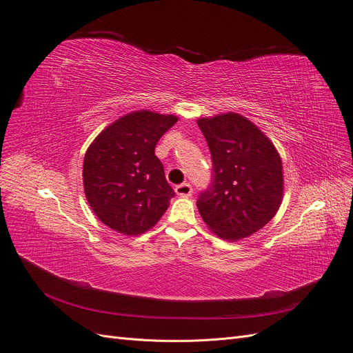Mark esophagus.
<instances>
[{
	"mask_svg": "<svg viewBox=\"0 0 353 353\" xmlns=\"http://www.w3.org/2000/svg\"><path fill=\"white\" fill-rule=\"evenodd\" d=\"M176 193L181 197H189V196H192L193 189H192L189 183H183V184H179V186H176Z\"/></svg>",
	"mask_w": 353,
	"mask_h": 353,
	"instance_id": "34e87169",
	"label": "esophagus"
}]
</instances>
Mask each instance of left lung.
Masks as SVG:
<instances>
[{
  "instance_id": "left-lung-1",
  "label": "left lung",
  "mask_w": 353,
  "mask_h": 353,
  "mask_svg": "<svg viewBox=\"0 0 353 353\" xmlns=\"http://www.w3.org/2000/svg\"><path fill=\"white\" fill-rule=\"evenodd\" d=\"M214 180L200 193L197 209L219 237L236 242L266 226L283 199V167L274 144L237 113L201 117Z\"/></svg>"
}]
</instances>
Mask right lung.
<instances>
[{"label":"right lung","instance_id":"obj_1","mask_svg":"<svg viewBox=\"0 0 353 353\" xmlns=\"http://www.w3.org/2000/svg\"><path fill=\"white\" fill-rule=\"evenodd\" d=\"M176 121L173 114L133 111L107 125L87 148L84 193L92 212L110 229L139 236L169 208L174 192L154 148Z\"/></svg>","mask_w":353,"mask_h":353}]
</instances>
